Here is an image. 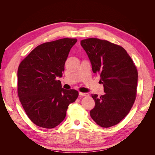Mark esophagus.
Returning <instances> with one entry per match:
<instances>
[{"label":"esophagus","instance_id":"1","mask_svg":"<svg viewBox=\"0 0 155 155\" xmlns=\"http://www.w3.org/2000/svg\"><path fill=\"white\" fill-rule=\"evenodd\" d=\"M79 96H87L88 95V93H83V92H79Z\"/></svg>","mask_w":155,"mask_h":155}]
</instances>
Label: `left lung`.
<instances>
[{
    "label": "left lung",
    "instance_id": "obj_1",
    "mask_svg": "<svg viewBox=\"0 0 155 155\" xmlns=\"http://www.w3.org/2000/svg\"><path fill=\"white\" fill-rule=\"evenodd\" d=\"M94 73L100 74L104 95L91 94L95 107L90 111L92 120L101 127L118 124L128 114L136 99L138 72L132 59L120 46L105 40H82Z\"/></svg>",
    "mask_w": 155,
    "mask_h": 155
}]
</instances>
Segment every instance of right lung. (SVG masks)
<instances>
[{
    "instance_id": "1",
    "label": "right lung",
    "mask_w": 155,
    "mask_h": 155,
    "mask_svg": "<svg viewBox=\"0 0 155 155\" xmlns=\"http://www.w3.org/2000/svg\"><path fill=\"white\" fill-rule=\"evenodd\" d=\"M76 39L64 38L37 46L22 61L17 71L18 95L33 123L52 129L64 120L77 91L62 88L64 63Z\"/></svg>"
}]
</instances>
